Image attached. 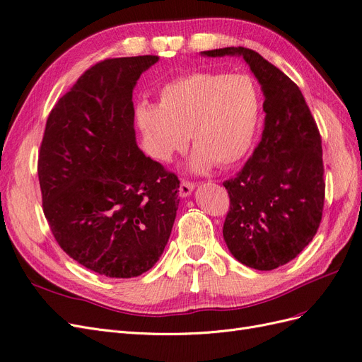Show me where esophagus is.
<instances>
[{
    "label": "esophagus",
    "mask_w": 362,
    "mask_h": 362,
    "mask_svg": "<svg viewBox=\"0 0 362 362\" xmlns=\"http://www.w3.org/2000/svg\"><path fill=\"white\" fill-rule=\"evenodd\" d=\"M195 188V183L189 182V180H182L180 183V188H179V194L180 197H188Z\"/></svg>",
    "instance_id": "34e87169"
}]
</instances>
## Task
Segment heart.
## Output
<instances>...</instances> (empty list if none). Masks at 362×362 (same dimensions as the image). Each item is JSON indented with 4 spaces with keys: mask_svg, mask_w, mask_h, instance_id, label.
I'll list each match as a JSON object with an SVG mask.
<instances>
[{
    "mask_svg": "<svg viewBox=\"0 0 362 362\" xmlns=\"http://www.w3.org/2000/svg\"><path fill=\"white\" fill-rule=\"evenodd\" d=\"M260 91L248 75L192 72L159 90L158 105L136 107V122L147 153L170 162L188 146L195 147L191 167L207 171L231 167L250 151L260 122Z\"/></svg>",
    "mask_w": 362,
    "mask_h": 362,
    "instance_id": "heart-1",
    "label": "heart"
}]
</instances>
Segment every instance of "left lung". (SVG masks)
<instances>
[{
	"label": "left lung",
	"mask_w": 362,
	"mask_h": 362,
	"mask_svg": "<svg viewBox=\"0 0 362 362\" xmlns=\"http://www.w3.org/2000/svg\"><path fill=\"white\" fill-rule=\"evenodd\" d=\"M239 55L262 84L266 112L262 139L235 177L223 235L230 252L257 271L293 260L316 236L325 202L322 138L299 87L250 48L204 51Z\"/></svg>",
	"instance_id": "left-lung-1"
}]
</instances>
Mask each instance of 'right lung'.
<instances>
[{
  "label": "right lung",
  "instance_id": "right-lung-1",
  "mask_svg": "<svg viewBox=\"0 0 362 362\" xmlns=\"http://www.w3.org/2000/svg\"><path fill=\"white\" fill-rule=\"evenodd\" d=\"M156 55L107 58L78 78L46 120L37 174L62 250L110 278L144 274L164 252L180 180L138 148L132 90Z\"/></svg>",
  "mask_w": 362,
  "mask_h": 362
}]
</instances>
